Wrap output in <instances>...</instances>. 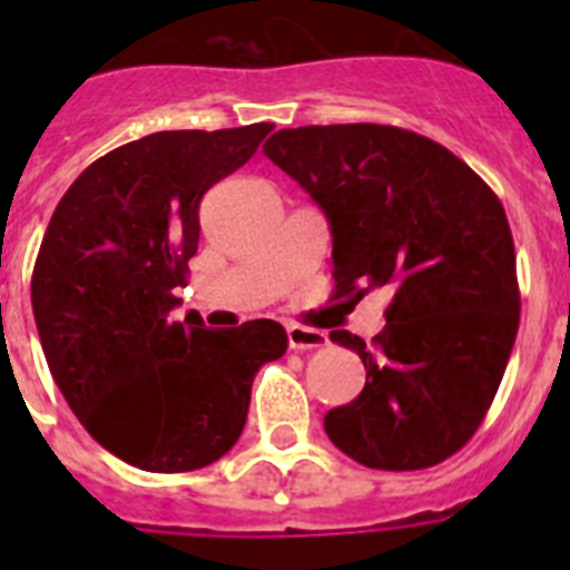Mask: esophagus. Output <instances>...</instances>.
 Masks as SVG:
<instances>
[{
  "label": "esophagus",
  "mask_w": 570,
  "mask_h": 570,
  "mask_svg": "<svg viewBox=\"0 0 570 570\" xmlns=\"http://www.w3.org/2000/svg\"><path fill=\"white\" fill-rule=\"evenodd\" d=\"M288 345L294 351H314V347L328 345V334L316 328H305V325H288Z\"/></svg>",
  "instance_id": "1"
}]
</instances>
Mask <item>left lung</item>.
Listing matches in <instances>:
<instances>
[{"instance_id":"1","label":"left lung","mask_w":570,"mask_h":570,"mask_svg":"<svg viewBox=\"0 0 570 570\" xmlns=\"http://www.w3.org/2000/svg\"><path fill=\"white\" fill-rule=\"evenodd\" d=\"M262 154L328 216L336 294L394 291L371 345L331 331L367 376L354 402L325 414V434L380 471L454 456L485 420L520 328L497 194L460 156L394 125L285 128Z\"/></svg>"}]
</instances>
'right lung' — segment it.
Returning <instances> with one entry per match:
<instances>
[{"mask_svg":"<svg viewBox=\"0 0 570 570\" xmlns=\"http://www.w3.org/2000/svg\"><path fill=\"white\" fill-rule=\"evenodd\" d=\"M271 130L142 136L88 165L50 216L30 279L45 360L85 431L128 465L185 473L228 454L256 371L288 347L274 320L234 331L170 320L205 190Z\"/></svg>","mask_w":570,"mask_h":570,"instance_id":"add662e5","label":"right lung"}]
</instances>
